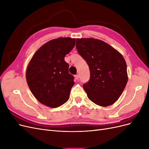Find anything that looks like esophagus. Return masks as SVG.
<instances>
[{
  "label": "esophagus",
  "instance_id": "obj_1",
  "mask_svg": "<svg viewBox=\"0 0 149 149\" xmlns=\"http://www.w3.org/2000/svg\"><path fill=\"white\" fill-rule=\"evenodd\" d=\"M79 78V74L75 75V78H76V79H78Z\"/></svg>",
  "mask_w": 149,
  "mask_h": 149
}]
</instances>
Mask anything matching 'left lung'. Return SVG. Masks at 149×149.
<instances>
[{"mask_svg": "<svg viewBox=\"0 0 149 149\" xmlns=\"http://www.w3.org/2000/svg\"><path fill=\"white\" fill-rule=\"evenodd\" d=\"M76 47L89 68L90 79L83 85L88 97L102 107L113 104L128 81L123 56L109 44L93 38H77Z\"/></svg>", "mask_w": 149, "mask_h": 149, "instance_id": "1", "label": "left lung"}]
</instances>
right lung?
Wrapping results in <instances>:
<instances>
[{
  "label": "right lung",
  "mask_w": 149,
  "mask_h": 149,
  "mask_svg": "<svg viewBox=\"0 0 149 149\" xmlns=\"http://www.w3.org/2000/svg\"><path fill=\"white\" fill-rule=\"evenodd\" d=\"M75 43L76 38L70 37L49 40L30 60L26 70V82L31 93L42 104L56 108L68 100L74 82L65 57Z\"/></svg>",
  "instance_id": "add662e5"
}]
</instances>
